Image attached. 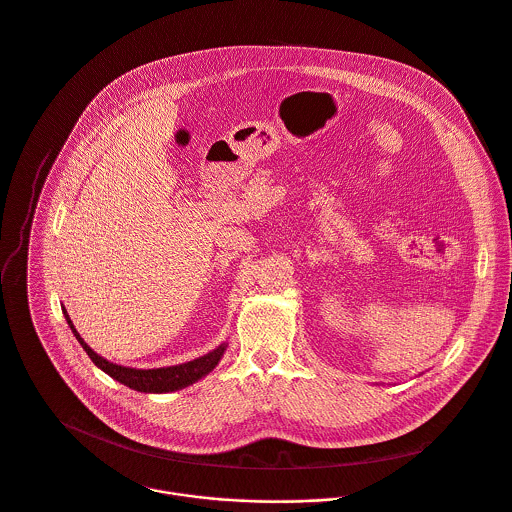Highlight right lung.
Listing matches in <instances>:
<instances>
[{
	"instance_id": "obj_1",
	"label": "right lung",
	"mask_w": 512,
	"mask_h": 512,
	"mask_svg": "<svg viewBox=\"0 0 512 512\" xmlns=\"http://www.w3.org/2000/svg\"><path fill=\"white\" fill-rule=\"evenodd\" d=\"M66 320H68V326L72 328L74 336L78 338V342L82 344V348L88 352V356L92 358V362L104 370L108 376H112L114 380L122 382L124 386H130L132 390H138V392H148V394H164V392H174V390H182L194 382H198L200 378H204L206 374H210L218 362L222 360L224 352H226V342L220 344L218 348H214L212 352L200 356V358H194L190 362H184V364H176V366H166V368H130V366H122V364H114L110 360H106L104 356L96 354L86 342L84 338L80 336V332L74 328V322L70 320L68 316V310L62 308Z\"/></svg>"
}]
</instances>
